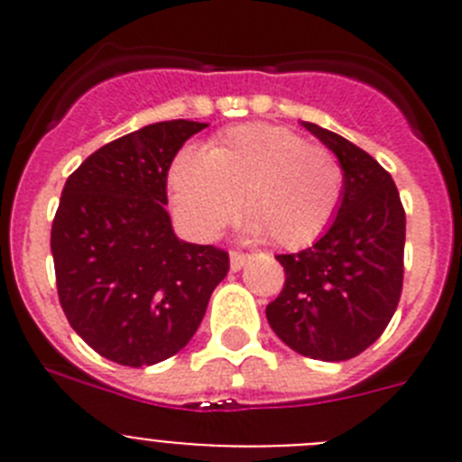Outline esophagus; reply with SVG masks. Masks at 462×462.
<instances>
[{"label": "esophagus", "instance_id": "esophagus-1", "mask_svg": "<svg viewBox=\"0 0 462 462\" xmlns=\"http://www.w3.org/2000/svg\"><path fill=\"white\" fill-rule=\"evenodd\" d=\"M250 261V254L240 250H231V271H240Z\"/></svg>", "mask_w": 462, "mask_h": 462}]
</instances>
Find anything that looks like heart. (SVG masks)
Listing matches in <instances>:
<instances>
[{
  "instance_id": "obj_1",
  "label": "heart",
  "mask_w": 462,
  "mask_h": 462,
  "mask_svg": "<svg viewBox=\"0 0 462 462\" xmlns=\"http://www.w3.org/2000/svg\"><path fill=\"white\" fill-rule=\"evenodd\" d=\"M175 217L196 238H212L243 201L252 228L277 247H305L333 224L345 196V169L321 143L287 126H228L206 152L182 150L169 171Z\"/></svg>"
}]
</instances>
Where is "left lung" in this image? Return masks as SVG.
<instances>
[{
    "label": "left lung",
    "instance_id": "left-lung-1",
    "mask_svg": "<svg viewBox=\"0 0 462 462\" xmlns=\"http://www.w3.org/2000/svg\"><path fill=\"white\" fill-rule=\"evenodd\" d=\"M337 154L345 196L336 222L312 247L277 254L284 287L266 317L284 345L317 361L365 352L398 308L405 275V208L393 178L352 141L305 122Z\"/></svg>",
    "mask_w": 462,
    "mask_h": 462
}]
</instances>
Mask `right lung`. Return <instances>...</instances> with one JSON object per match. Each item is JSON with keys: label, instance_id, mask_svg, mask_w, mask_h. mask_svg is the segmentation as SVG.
Instances as JSON below:
<instances>
[{"label": "right lung", "instance_id": "add662e5", "mask_svg": "<svg viewBox=\"0 0 462 462\" xmlns=\"http://www.w3.org/2000/svg\"><path fill=\"white\" fill-rule=\"evenodd\" d=\"M206 126H143L89 154L64 185L51 231L57 296L108 361L143 368L180 352L226 277L228 252L178 240L164 210L171 162Z\"/></svg>", "mask_w": 462, "mask_h": 462}]
</instances>
